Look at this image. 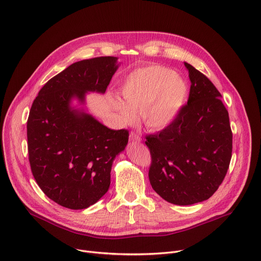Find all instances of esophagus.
<instances>
[{
  "label": "esophagus",
  "instance_id": "1",
  "mask_svg": "<svg viewBox=\"0 0 261 261\" xmlns=\"http://www.w3.org/2000/svg\"><path fill=\"white\" fill-rule=\"evenodd\" d=\"M141 137L137 134V133H135V132H132L130 133V135H129V141L130 142H136V143H139V142H141Z\"/></svg>",
  "mask_w": 261,
  "mask_h": 261
}]
</instances>
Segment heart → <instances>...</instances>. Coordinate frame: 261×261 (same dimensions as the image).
<instances>
[{"mask_svg":"<svg viewBox=\"0 0 261 261\" xmlns=\"http://www.w3.org/2000/svg\"><path fill=\"white\" fill-rule=\"evenodd\" d=\"M123 102L111 98L112 108L125 123L141 113L151 129H163L175 120L188 95L185 80L162 65H150L132 73L121 90Z\"/></svg>","mask_w":261,"mask_h":261,"instance_id":"b5f03b06","label":"heart"}]
</instances>
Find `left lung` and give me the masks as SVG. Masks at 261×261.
Here are the masks:
<instances>
[{
	"mask_svg": "<svg viewBox=\"0 0 261 261\" xmlns=\"http://www.w3.org/2000/svg\"><path fill=\"white\" fill-rule=\"evenodd\" d=\"M191 88L175 120L146 136L152 189L166 201L191 205L207 200L223 182L232 153V132L221 93L185 62Z\"/></svg>",
	"mask_w": 261,
	"mask_h": 261,
	"instance_id": "left-lung-1",
	"label": "left lung"
}]
</instances>
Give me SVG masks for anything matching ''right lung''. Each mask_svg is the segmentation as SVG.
Returning a JSON list of instances; mask_svg holds the SVG:
<instances>
[{"label": "right lung", "mask_w": 261, "mask_h": 261, "mask_svg": "<svg viewBox=\"0 0 261 261\" xmlns=\"http://www.w3.org/2000/svg\"><path fill=\"white\" fill-rule=\"evenodd\" d=\"M116 57L75 62L51 77L34 99L27 122L32 174L42 192L70 210L93 205L108 192L114 159L124 150L128 130H113L71 108L87 92L105 93L117 70Z\"/></svg>", "instance_id": "obj_1"}]
</instances>
